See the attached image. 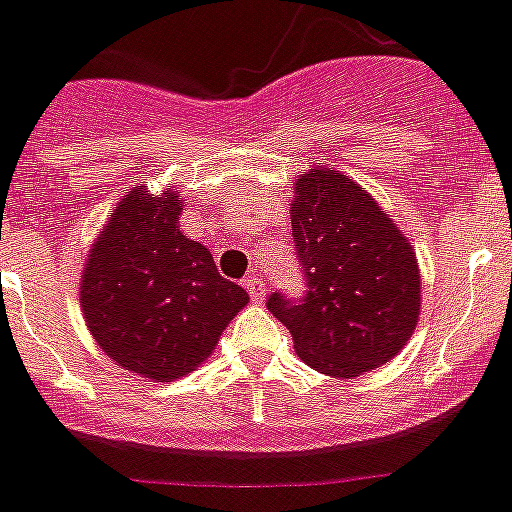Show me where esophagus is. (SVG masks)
Masks as SVG:
<instances>
[{"instance_id": "obj_1", "label": "esophagus", "mask_w": 512, "mask_h": 512, "mask_svg": "<svg viewBox=\"0 0 512 512\" xmlns=\"http://www.w3.org/2000/svg\"><path fill=\"white\" fill-rule=\"evenodd\" d=\"M245 288L250 290L252 303H262V300H265V283H262V278L252 275V278L245 280Z\"/></svg>"}]
</instances>
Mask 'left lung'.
Listing matches in <instances>:
<instances>
[{"label":"left lung","mask_w":512,"mask_h":512,"mask_svg":"<svg viewBox=\"0 0 512 512\" xmlns=\"http://www.w3.org/2000/svg\"><path fill=\"white\" fill-rule=\"evenodd\" d=\"M290 224L305 267L303 300L270 310L310 369L353 379L399 356L419 323L422 275L412 242L351 176L310 166L293 181Z\"/></svg>","instance_id":"left-lung-1"}]
</instances>
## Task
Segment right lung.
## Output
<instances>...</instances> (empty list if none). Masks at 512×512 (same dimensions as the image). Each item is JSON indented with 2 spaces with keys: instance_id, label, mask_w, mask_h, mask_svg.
<instances>
[{
  "instance_id": "obj_1",
  "label": "right lung",
  "mask_w": 512,
  "mask_h": 512,
  "mask_svg": "<svg viewBox=\"0 0 512 512\" xmlns=\"http://www.w3.org/2000/svg\"><path fill=\"white\" fill-rule=\"evenodd\" d=\"M184 199L133 186L80 272L85 326L116 366L176 381L202 366L250 295L219 275L212 252L179 229Z\"/></svg>"
}]
</instances>
